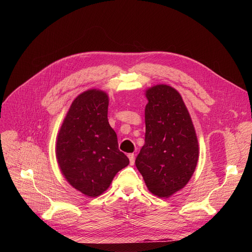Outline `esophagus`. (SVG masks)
Returning a JSON list of instances; mask_svg holds the SVG:
<instances>
[{"label":"esophagus","mask_w":252,"mask_h":252,"mask_svg":"<svg viewBox=\"0 0 252 252\" xmlns=\"http://www.w3.org/2000/svg\"><path fill=\"white\" fill-rule=\"evenodd\" d=\"M128 158H129V162H130V165L134 164V155L133 154H129L128 155Z\"/></svg>","instance_id":"34e87169"}]
</instances>
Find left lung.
Wrapping results in <instances>:
<instances>
[{
	"label": "left lung",
	"mask_w": 252,
	"mask_h": 252,
	"mask_svg": "<svg viewBox=\"0 0 252 252\" xmlns=\"http://www.w3.org/2000/svg\"><path fill=\"white\" fill-rule=\"evenodd\" d=\"M145 144L135 166L149 191L169 197L184 188L199 161L191 117L177 89L158 84L145 91Z\"/></svg>",
	"instance_id": "1"
}]
</instances>
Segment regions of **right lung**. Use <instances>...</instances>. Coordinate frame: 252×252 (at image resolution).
Listing matches in <instances>:
<instances>
[{
    "mask_svg": "<svg viewBox=\"0 0 252 252\" xmlns=\"http://www.w3.org/2000/svg\"><path fill=\"white\" fill-rule=\"evenodd\" d=\"M109 96L88 89L74 98L61 126L56 157L66 181L89 197L101 195L129 164L108 122Z\"/></svg>",
    "mask_w": 252,
    "mask_h": 252,
    "instance_id": "obj_1",
    "label": "right lung"
}]
</instances>
